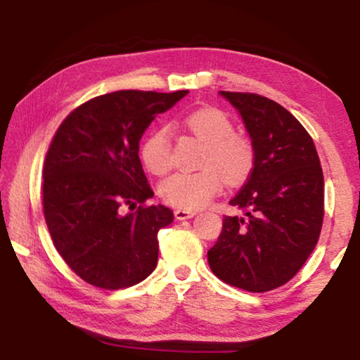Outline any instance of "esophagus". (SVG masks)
<instances>
[{
  "instance_id": "34e87169",
  "label": "esophagus",
  "mask_w": 360,
  "mask_h": 360,
  "mask_svg": "<svg viewBox=\"0 0 360 360\" xmlns=\"http://www.w3.org/2000/svg\"><path fill=\"white\" fill-rule=\"evenodd\" d=\"M196 213H193V211H186V210H176L175 211V218L179 221H184V219H190L193 218Z\"/></svg>"
}]
</instances>
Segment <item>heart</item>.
<instances>
[{"label": "heart", "instance_id": "b5f03b06", "mask_svg": "<svg viewBox=\"0 0 360 360\" xmlns=\"http://www.w3.org/2000/svg\"><path fill=\"white\" fill-rule=\"evenodd\" d=\"M185 126L206 144L201 157L203 169L175 172L160 184L165 203L179 210L203 208L218 195L223 181L229 185L248 179L254 167V147L234 134V124L223 111L201 108L185 117ZM141 160L150 174L162 175L172 167L170 136L167 127H155L141 146Z\"/></svg>", "mask_w": 360, "mask_h": 360}]
</instances>
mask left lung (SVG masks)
<instances>
[{
	"instance_id": "left-lung-1",
	"label": "left lung",
	"mask_w": 360,
	"mask_h": 360,
	"mask_svg": "<svg viewBox=\"0 0 360 360\" xmlns=\"http://www.w3.org/2000/svg\"><path fill=\"white\" fill-rule=\"evenodd\" d=\"M243 117L254 167L208 250L216 277L262 293L293 278L321 233L324 179L311 136L292 112L255 93L219 91Z\"/></svg>"
}]
</instances>
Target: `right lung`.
Returning a JSON list of instances; mask_svg holds the SVG:
<instances>
[{
    "label": "right lung",
    "instance_id": "add662e5",
    "mask_svg": "<svg viewBox=\"0 0 360 360\" xmlns=\"http://www.w3.org/2000/svg\"><path fill=\"white\" fill-rule=\"evenodd\" d=\"M186 93H106L73 110L53 136L44 162V216L58 254L90 285L120 290L154 272L157 233L174 213L164 205L142 206L154 191L139 141ZM126 205L138 210L124 214Z\"/></svg>",
    "mask_w": 360,
    "mask_h": 360
}]
</instances>
